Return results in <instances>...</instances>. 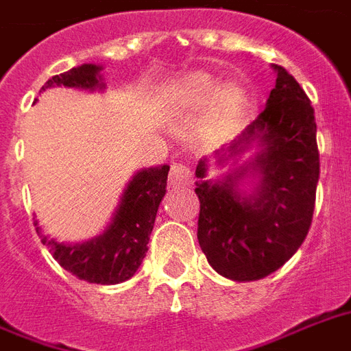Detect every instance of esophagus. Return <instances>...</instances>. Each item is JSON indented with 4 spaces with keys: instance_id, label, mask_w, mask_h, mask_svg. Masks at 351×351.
I'll use <instances>...</instances> for the list:
<instances>
[{
    "instance_id": "34e87169",
    "label": "esophagus",
    "mask_w": 351,
    "mask_h": 351,
    "mask_svg": "<svg viewBox=\"0 0 351 351\" xmlns=\"http://www.w3.org/2000/svg\"><path fill=\"white\" fill-rule=\"evenodd\" d=\"M191 182V169L186 164H173L169 171V184L173 187L187 186Z\"/></svg>"
}]
</instances>
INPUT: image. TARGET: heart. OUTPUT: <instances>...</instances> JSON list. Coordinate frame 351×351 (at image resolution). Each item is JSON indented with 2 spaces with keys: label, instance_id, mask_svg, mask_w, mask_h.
<instances>
[{
  "label": "heart",
  "instance_id": "1",
  "mask_svg": "<svg viewBox=\"0 0 351 351\" xmlns=\"http://www.w3.org/2000/svg\"><path fill=\"white\" fill-rule=\"evenodd\" d=\"M215 82L213 74L206 71L186 74L173 85L169 100L175 109L189 112L197 111L209 96L200 117V131L208 140H222L239 127L245 107V87L239 80H228L219 87Z\"/></svg>",
  "mask_w": 351,
  "mask_h": 351
}]
</instances>
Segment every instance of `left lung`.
Segmentation results:
<instances>
[{"mask_svg": "<svg viewBox=\"0 0 351 351\" xmlns=\"http://www.w3.org/2000/svg\"><path fill=\"white\" fill-rule=\"evenodd\" d=\"M273 69L277 84L266 107L230 147L234 154L261 142L251 162L262 173L258 193L242 198L234 191L247 167L211 182L204 180L206 160L197 165L198 244L215 271L239 282L267 277L286 264L304 242L315 209L321 164L313 107L286 69Z\"/></svg>", "mask_w": 351, "mask_h": 351, "instance_id": "8db88e82", "label": "left lung"}]
</instances>
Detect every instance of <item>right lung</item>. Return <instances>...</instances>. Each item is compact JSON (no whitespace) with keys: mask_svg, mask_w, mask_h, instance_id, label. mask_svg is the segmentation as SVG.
<instances>
[{"mask_svg":"<svg viewBox=\"0 0 351 351\" xmlns=\"http://www.w3.org/2000/svg\"><path fill=\"white\" fill-rule=\"evenodd\" d=\"M101 69L85 63L63 74L52 76L45 84L95 89L100 85ZM43 87V89H45ZM169 165L140 171L127 186L112 224L98 239L85 244H60L40 233L43 245L51 247L54 261L73 275L93 284H118L131 278L147 253L149 234L153 231L156 211L165 195ZM38 226V222H34Z\"/></svg>","mask_w":351,"mask_h":351,"instance_id":"right-lung-1","label":"right lung"}]
</instances>
